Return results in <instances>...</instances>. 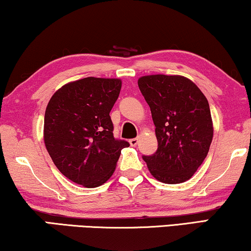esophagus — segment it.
I'll use <instances>...</instances> for the list:
<instances>
[{"instance_id":"1","label":"esophagus","mask_w":251,"mask_h":251,"mask_svg":"<svg viewBox=\"0 0 251 251\" xmlns=\"http://www.w3.org/2000/svg\"><path fill=\"white\" fill-rule=\"evenodd\" d=\"M129 143H130V145H131V146H136L137 144H138V138H132V139H130Z\"/></svg>"}]
</instances>
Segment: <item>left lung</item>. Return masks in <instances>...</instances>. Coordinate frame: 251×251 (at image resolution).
Segmentation results:
<instances>
[{
    "label": "left lung",
    "instance_id": "1",
    "mask_svg": "<svg viewBox=\"0 0 251 251\" xmlns=\"http://www.w3.org/2000/svg\"><path fill=\"white\" fill-rule=\"evenodd\" d=\"M152 113L157 151L143 156L150 173L164 184L190 179L209 152L214 125L205 96L190 78L154 74L138 78Z\"/></svg>",
    "mask_w": 251,
    "mask_h": 251
}]
</instances>
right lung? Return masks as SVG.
I'll return each instance as SVG.
<instances>
[{"mask_svg":"<svg viewBox=\"0 0 251 251\" xmlns=\"http://www.w3.org/2000/svg\"><path fill=\"white\" fill-rule=\"evenodd\" d=\"M120 78L84 77L54 92L44 115L43 138L58 170L82 186L98 187L114 173L126 140L113 136L109 112L120 95Z\"/></svg>","mask_w":251,"mask_h":251,"instance_id":"1","label":"right lung"}]
</instances>
